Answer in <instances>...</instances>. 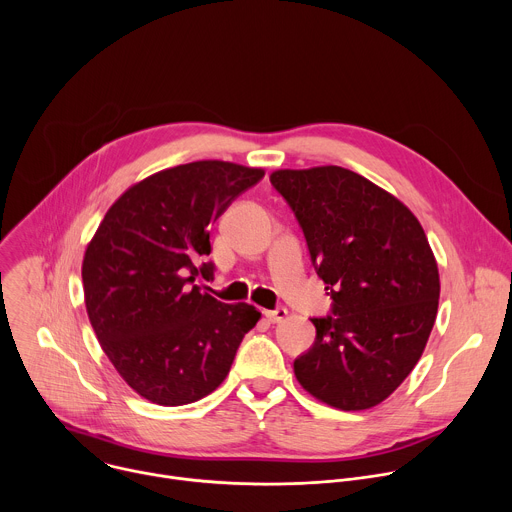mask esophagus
<instances>
[{
    "label": "esophagus",
    "instance_id": "esophagus-1",
    "mask_svg": "<svg viewBox=\"0 0 512 512\" xmlns=\"http://www.w3.org/2000/svg\"><path fill=\"white\" fill-rule=\"evenodd\" d=\"M263 316L267 318V322L271 324H277V322H283L287 318V308H275V310H265Z\"/></svg>",
    "mask_w": 512,
    "mask_h": 512
}]
</instances>
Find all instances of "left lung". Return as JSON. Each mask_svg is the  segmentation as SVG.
<instances>
[{
    "instance_id": "left-lung-1",
    "label": "left lung",
    "mask_w": 512,
    "mask_h": 512,
    "mask_svg": "<svg viewBox=\"0 0 512 512\" xmlns=\"http://www.w3.org/2000/svg\"><path fill=\"white\" fill-rule=\"evenodd\" d=\"M304 231L332 316L312 318L316 340L294 360L318 401L371 409L423 354L440 300V273L415 214L393 194L340 166L269 176Z\"/></svg>"
}]
</instances>
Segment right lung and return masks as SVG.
<instances>
[{"mask_svg": "<svg viewBox=\"0 0 512 512\" xmlns=\"http://www.w3.org/2000/svg\"><path fill=\"white\" fill-rule=\"evenodd\" d=\"M265 172L202 160L127 188L107 210L83 259L85 306L99 344L143 399L178 407L225 381L261 312L223 304L194 285L212 263V225Z\"/></svg>", "mask_w": 512, "mask_h": 512, "instance_id": "right-lung-1", "label": "right lung"}]
</instances>
